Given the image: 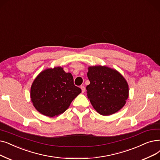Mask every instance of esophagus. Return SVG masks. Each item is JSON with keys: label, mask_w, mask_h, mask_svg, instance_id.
Returning <instances> with one entry per match:
<instances>
[{"label": "esophagus", "mask_w": 160, "mask_h": 160, "mask_svg": "<svg viewBox=\"0 0 160 160\" xmlns=\"http://www.w3.org/2000/svg\"><path fill=\"white\" fill-rule=\"evenodd\" d=\"M80 88H81V89H82V93H84L85 89H86L85 87H84V86H80Z\"/></svg>", "instance_id": "34e87169"}]
</instances>
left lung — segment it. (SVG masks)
<instances>
[{
  "instance_id": "8db88e82",
  "label": "left lung",
  "mask_w": 160,
  "mask_h": 160,
  "mask_svg": "<svg viewBox=\"0 0 160 160\" xmlns=\"http://www.w3.org/2000/svg\"><path fill=\"white\" fill-rule=\"evenodd\" d=\"M87 76L90 82L86 87L88 98L99 114H113L126 105L129 86L116 69L107 66H90Z\"/></svg>"
}]
</instances>
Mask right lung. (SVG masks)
Here are the masks:
<instances>
[{
  "mask_svg": "<svg viewBox=\"0 0 160 160\" xmlns=\"http://www.w3.org/2000/svg\"><path fill=\"white\" fill-rule=\"evenodd\" d=\"M81 92L74 84L72 74L55 67L39 73L32 84L30 96L37 111L52 118L63 114Z\"/></svg>",
  "mask_w": 160,
  "mask_h": 160,
  "instance_id": "add662e5",
  "label": "right lung"
}]
</instances>
